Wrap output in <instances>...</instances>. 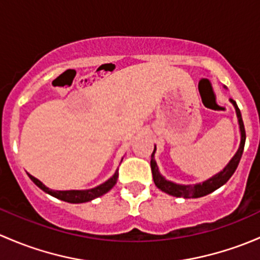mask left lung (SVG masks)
Returning <instances> with one entry per match:
<instances>
[{"label": "left lung", "mask_w": 260, "mask_h": 260, "mask_svg": "<svg viewBox=\"0 0 260 260\" xmlns=\"http://www.w3.org/2000/svg\"><path fill=\"white\" fill-rule=\"evenodd\" d=\"M232 104L234 105L235 111H237V116H238V121H239V126H240V134H242V140H240V146L238 149L237 154L234 155L230 162L224 168L223 171H220L219 174H216L215 176L210 178L209 180L204 181L203 184H197V185H179V184H174L171 181H168L167 179L162 178L160 175L159 170H157V165L154 160V151H152L151 156V161H150V165H151V173H152V179H154L155 185L157 186L160 190H162L167 194L173 195V197L176 198H185V199H190V198H200L204 197V195L210 194L213 192L214 190H216L218 188H220L221 185L226 183L232 175L234 174V171L237 170L238 165H239L240 159H242L243 155V150H244V144H245V129H244V124H243V119H242V114H240L239 108H238L237 103L234 100H232Z\"/></svg>", "instance_id": "8db88e82"}]
</instances>
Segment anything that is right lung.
Listing matches in <instances>:
<instances>
[{
    "mask_svg": "<svg viewBox=\"0 0 260 260\" xmlns=\"http://www.w3.org/2000/svg\"><path fill=\"white\" fill-rule=\"evenodd\" d=\"M28 176H30L31 180L34 181L40 189H42L45 192H47V194L52 195V197L57 198V199L60 200H63V202L77 204V203L90 202V200L95 199V198H99L101 197V195L106 194V192H108L109 190L116 184L117 178H119V170H116V173L114 174V176L109 179L108 181H105V183L101 184V185L96 186V188L90 189V190H66V191H55V190L46 188L41 181L37 180L36 178H34V176L30 175V174H28Z\"/></svg>",
    "mask_w": 260,
    "mask_h": 260,
    "instance_id": "add662e5",
    "label": "right lung"
}]
</instances>
